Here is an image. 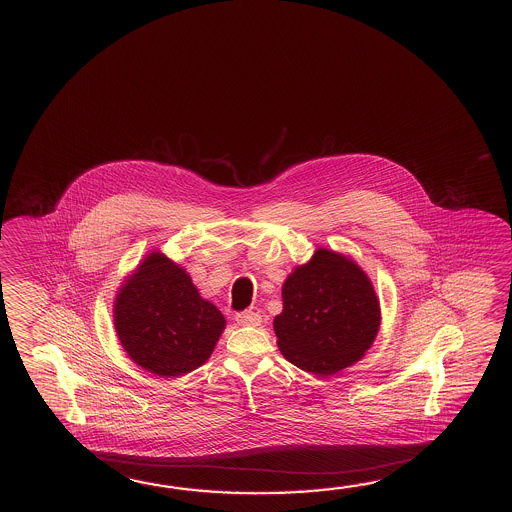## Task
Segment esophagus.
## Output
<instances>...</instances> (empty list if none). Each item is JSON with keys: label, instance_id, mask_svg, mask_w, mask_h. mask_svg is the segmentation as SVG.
Returning <instances> with one entry per match:
<instances>
[{"label": "esophagus", "instance_id": "1", "mask_svg": "<svg viewBox=\"0 0 512 512\" xmlns=\"http://www.w3.org/2000/svg\"><path fill=\"white\" fill-rule=\"evenodd\" d=\"M235 321L242 324V326H259V324L262 323V317L259 313L246 310V312L237 313V315H235Z\"/></svg>", "mask_w": 512, "mask_h": 512}]
</instances>
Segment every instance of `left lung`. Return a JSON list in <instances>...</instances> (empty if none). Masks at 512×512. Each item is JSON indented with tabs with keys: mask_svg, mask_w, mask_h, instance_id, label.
<instances>
[{
	"mask_svg": "<svg viewBox=\"0 0 512 512\" xmlns=\"http://www.w3.org/2000/svg\"><path fill=\"white\" fill-rule=\"evenodd\" d=\"M379 324V299L366 273L345 255L319 248L282 284L273 330L290 363L332 376L365 355Z\"/></svg>",
	"mask_w": 512,
	"mask_h": 512,
	"instance_id": "8db88e82",
	"label": "left lung"
}]
</instances>
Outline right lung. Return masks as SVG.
I'll use <instances>...</instances> for the list:
<instances>
[{
  "instance_id": "obj_1",
  "label": "right lung",
  "mask_w": 512,
  "mask_h": 512,
  "mask_svg": "<svg viewBox=\"0 0 512 512\" xmlns=\"http://www.w3.org/2000/svg\"><path fill=\"white\" fill-rule=\"evenodd\" d=\"M115 328L127 355L160 377L188 374L208 361L226 326L184 268L149 253L115 299Z\"/></svg>"
}]
</instances>
